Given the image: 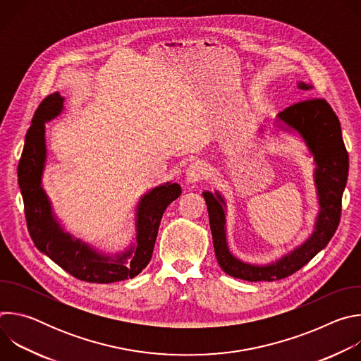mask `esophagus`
Here are the masks:
<instances>
[{
  "label": "esophagus",
  "mask_w": 361,
  "mask_h": 361,
  "mask_svg": "<svg viewBox=\"0 0 361 361\" xmlns=\"http://www.w3.org/2000/svg\"><path fill=\"white\" fill-rule=\"evenodd\" d=\"M205 173H207V170H205V167L201 163H191L185 170V180L187 183L201 181L205 177Z\"/></svg>",
  "instance_id": "34e87169"
}]
</instances>
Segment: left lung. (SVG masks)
<instances>
[{"label": "left lung", "instance_id": "left-lung-1", "mask_svg": "<svg viewBox=\"0 0 361 361\" xmlns=\"http://www.w3.org/2000/svg\"><path fill=\"white\" fill-rule=\"evenodd\" d=\"M298 87L310 91V84L300 82ZM279 118L297 130L317 163L316 184L322 212L317 219L316 231L301 247L274 264L259 267L245 264L228 251L226 243V219L223 198L212 192H204L207 202L210 228L217 262L224 273L247 281H276L286 279L310 262L333 238L341 217V197L348 176V152L345 149L338 117L324 98H305L286 107Z\"/></svg>", "mask_w": 361, "mask_h": 361}]
</instances>
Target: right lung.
<instances>
[{"label":"right lung","instance_id":"add662e5","mask_svg":"<svg viewBox=\"0 0 361 361\" xmlns=\"http://www.w3.org/2000/svg\"><path fill=\"white\" fill-rule=\"evenodd\" d=\"M61 110L63 98L59 92L41 101L20 159L17 174L30 235L41 252L81 281L107 284L133 279L149 263L161 217L169 205L180 197L181 187L178 184L160 185L141 198L137 210V247L117 259L98 254L87 244L73 240L51 216L49 201L41 188L45 161L44 123L59 116Z\"/></svg>","mask_w":361,"mask_h":361}]
</instances>
